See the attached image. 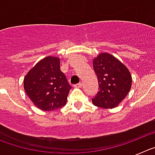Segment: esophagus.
I'll use <instances>...</instances> for the list:
<instances>
[{
  "label": "esophagus",
  "instance_id": "esophagus-1",
  "mask_svg": "<svg viewBox=\"0 0 155 155\" xmlns=\"http://www.w3.org/2000/svg\"><path fill=\"white\" fill-rule=\"evenodd\" d=\"M74 87H82V84L81 83H78V84H74Z\"/></svg>",
  "mask_w": 155,
  "mask_h": 155
}]
</instances>
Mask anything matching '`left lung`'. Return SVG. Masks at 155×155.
<instances>
[{
    "label": "left lung",
    "mask_w": 155,
    "mask_h": 155,
    "mask_svg": "<svg viewBox=\"0 0 155 155\" xmlns=\"http://www.w3.org/2000/svg\"><path fill=\"white\" fill-rule=\"evenodd\" d=\"M93 68L98 77L99 91L91 98L92 103L104 109L116 107L131 88L130 71L118 59L107 53H100L93 60Z\"/></svg>",
    "instance_id": "8db88e82"
}]
</instances>
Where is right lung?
<instances>
[{"label":"right lung","instance_id":"add662e5","mask_svg":"<svg viewBox=\"0 0 155 155\" xmlns=\"http://www.w3.org/2000/svg\"><path fill=\"white\" fill-rule=\"evenodd\" d=\"M60 64L58 57H46L37 63L25 77V91L41 110H54L67 103L71 86L61 72Z\"/></svg>","mask_w":155,"mask_h":155}]
</instances>
